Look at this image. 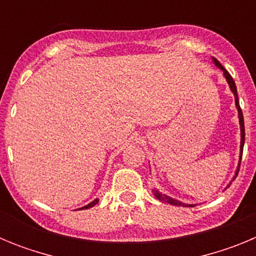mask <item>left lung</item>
Masks as SVG:
<instances>
[{
	"label": "left lung",
	"instance_id": "obj_1",
	"mask_svg": "<svg viewBox=\"0 0 256 256\" xmlns=\"http://www.w3.org/2000/svg\"><path fill=\"white\" fill-rule=\"evenodd\" d=\"M212 61H214V64L216 65V66L219 68V69L223 72V74H224L226 79H227L228 84H230V91L234 92V102H236V108H237V112H238V120H240V130H241V146H240V162H238V166H237V170H236V174H234V178L237 177V174H238V170H240V164H241V159H242V151H244V144H245V124H244V115H242V110H241V108H240V102H238V96H237V88H236V84H234V78L230 76V74L228 73L227 70L223 68V65L219 62L216 58H212ZM228 187H230V184H228ZM154 194H155V196L158 198H159L160 201H164V202H166V204H170V205H176V206H188V208H194L196 206V204H183V202H180V201L176 200V198H169V196L166 195H162V194H160L158 190H154Z\"/></svg>",
	"mask_w": 256,
	"mask_h": 256
}]
</instances>
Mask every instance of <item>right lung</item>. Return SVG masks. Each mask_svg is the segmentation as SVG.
<instances>
[{
    "label": "right lung",
    "instance_id": "right-lung-1",
    "mask_svg": "<svg viewBox=\"0 0 256 256\" xmlns=\"http://www.w3.org/2000/svg\"><path fill=\"white\" fill-rule=\"evenodd\" d=\"M97 202H98V198H94V201H92V202H90V204H88V205H86V206L80 208V210H82V209H90V208L94 206V205H96V204H97Z\"/></svg>",
    "mask_w": 256,
    "mask_h": 256
}]
</instances>
